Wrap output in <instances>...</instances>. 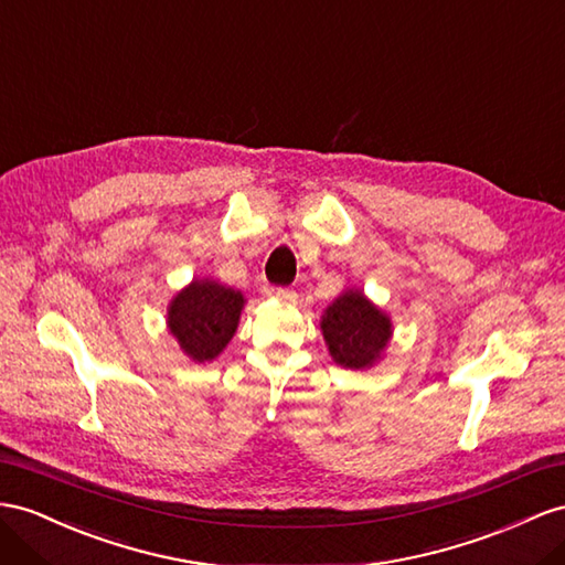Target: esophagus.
<instances>
[{
    "instance_id": "obj_1",
    "label": "esophagus",
    "mask_w": 565,
    "mask_h": 565,
    "mask_svg": "<svg viewBox=\"0 0 565 565\" xmlns=\"http://www.w3.org/2000/svg\"><path fill=\"white\" fill-rule=\"evenodd\" d=\"M271 298H279L281 302H294L296 300V294L288 291V288H269L267 291Z\"/></svg>"
}]
</instances>
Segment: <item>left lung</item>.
Listing matches in <instances>:
<instances>
[{"label":"left lung","instance_id":"8db88e82","mask_svg":"<svg viewBox=\"0 0 565 565\" xmlns=\"http://www.w3.org/2000/svg\"><path fill=\"white\" fill-rule=\"evenodd\" d=\"M320 329L331 360L345 370H370L384 358L394 337V322L360 291L345 288L329 302Z\"/></svg>","mask_w":565,"mask_h":565}]
</instances>
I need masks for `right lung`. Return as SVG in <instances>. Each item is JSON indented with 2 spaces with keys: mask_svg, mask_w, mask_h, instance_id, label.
Masks as SVG:
<instances>
[{
  "mask_svg": "<svg viewBox=\"0 0 565 565\" xmlns=\"http://www.w3.org/2000/svg\"><path fill=\"white\" fill-rule=\"evenodd\" d=\"M245 296L212 277H195L169 300L167 329L193 363H212L234 339Z\"/></svg>",
  "mask_w": 565,
  "mask_h": 565,
  "instance_id": "1",
  "label": "right lung"
}]
</instances>
